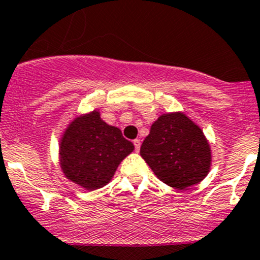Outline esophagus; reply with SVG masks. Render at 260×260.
I'll return each mask as SVG.
<instances>
[{
    "mask_svg": "<svg viewBox=\"0 0 260 260\" xmlns=\"http://www.w3.org/2000/svg\"><path fill=\"white\" fill-rule=\"evenodd\" d=\"M133 146H135L136 152H138V151H140V148H141V141L140 140H135V141H133Z\"/></svg>",
    "mask_w": 260,
    "mask_h": 260,
    "instance_id": "obj_1",
    "label": "esophagus"
}]
</instances>
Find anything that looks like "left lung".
<instances>
[{
  "label": "left lung",
  "instance_id": "obj_1",
  "mask_svg": "<svg viewBox=\"0 0 260 260\" xmlns=\"http://www.w3.org/2000/svg\"><path fill=\"white\" fill-rule=\"evenodd\" d=\"M141 156L162 182L181 190L205 179L211 164L203 131L183 113L161 115L143 141Z\"/></svg>",
  "mask_w": 260,
  "mask_h": 260
}]
</instances>
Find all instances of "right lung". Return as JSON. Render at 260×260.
<instances>
[{
	"mask_svg": "<svg viewBox=\"0 0 260 260\" xmlns=\"http://www.w3.org/2000/svg\"><path fill=\"white\" fill-rule=\"evenodd\" d=\"M119 128L107 124L96 111L77 118L60 142V162L65 176L86 190L103 187L118 165L133 151Z\"/></svg>",
	"mask_w": 260,
	"mask_h": 260,
	"instance_id": "right-lung-1",
	"label": "right lung"
}]
</instances>
